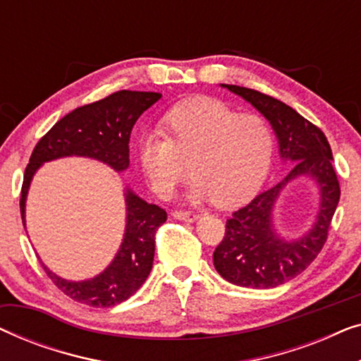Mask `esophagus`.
I'll return each instance as SVG.
<instances>
[{
	"label": "esophagus",
	"mask_w": 361,
	"mask_h": 361,
	"mask_svg": "<svg viewBox=\"0 0 361 361\" xmlns=\"http://www.w3.org/2000/svg\"><path fill=\"white\" fill-rule=\"evenodd\" d=\"M172 216L177 220H185V221H194L199 219V215H197L195 212H190V210H174L172 212Z\"/></svg>",
	"instance_id": "esophagus-1"
}]
</instances>
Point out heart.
<instances>
[{"label":"heart","instance_id":"obj_1","mask_svg":"<svg viewBox=\"0 0 361 361\" xmlns=\"http://www.w3.org/2000/svg\"><path fill=\"white\" fill-rule=\"evenodd\" d=\"M162 133L140 141V164L152 192L171 199L192 172V200L240 204L268 176L274 151L269 123L256 113H238L216 98L179 103L161 121ZM191 166H188V162Z\"/></svg>","mask_w":361,"mask_h":361}]
</instances>
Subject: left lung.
Instances as JSON below:
<instances>
[{"label": "left lung", "mask_w": 361, "mask_h": 361, "mask_svg": "<svg viewBox=\"0 0 361 361\" xmlns=\"http://www.w3.org/2000/svg\"><path fill=\"white\" fill-rule=\"evenodd\" d=\"M243 97L273 125L281 157L294 166L279 184L261 192L231 214L225 236L214 251V264L221 278L241 288L271 289L302 273L322 251L329 238L340 184L332 166V149L324 131L286 103L253 88L225 85ZM309 173L321 185L323 202L314 228L302 239L286 242L274 233L270 216L279 192L294 176Z\"/></svg>", "instance_id": "1"}]
</instances>
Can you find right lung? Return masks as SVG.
Here are the masks:
<instances>
[{
	"label": "right lung",
	"mask_w": 361,
	"mask_h": 361,
	"mask_svg": "<svg viewBox=\"0 0 361 361\" xmlns=\"http://www.w3.org/2000/svg\"><path fill=\"white\" fill-rule=\"evenodd\" d=\"M162 95L154 92L120 90L102 100L78 106L61 118L37 141L24 171L21 219L29 182L42 162L62 156H87L106 162L115 171L130 166L131 130L142 113ZM126 231L113 263L100 276L82 283L59 278L42 264L52 283L77 302L92 307H111L131 298L151 273L156 231L167 220L161 207L147 204L126 189Z\"/></svg>",
	"instance_id": "add662e5"
}]
</instances>
